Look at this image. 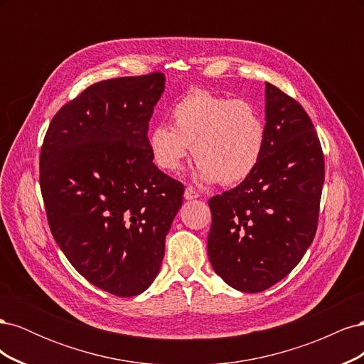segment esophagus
Listing matches in <instances>:
<instances>
[{
  "instance_id": "34e87169",
  "label": "esophagus",
  "mask_w": 364,
  "mask_h": 364,
  "mask_svg": "<svg viewBox=\"0 0 364 364\" xmlns=\"http://www.w3.org/2000/svg\"><path fill=\"white\" fill-rule=\"evenodd\" d=\"M183 196H185L186 200H191V199H197V197H199L200 194H199V191H196L193 186H186Z\"/></svg>"
}]
</instances>
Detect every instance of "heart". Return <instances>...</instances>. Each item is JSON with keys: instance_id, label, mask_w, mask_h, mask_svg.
<instances>
[{"instance_id": "obj_1", "label": "heart", "mask_w": 364, "mask_h": 364, "mask_svg": "<svg viewBox=\"0 0 364 364\" xmlns=\"http://www.w3.org/2000/svg\"><path fill=\"white\" fill-rule=\"evenodd\" d=\"M170 119L171 127L158 124L149 134L151 161L165 173L179 171L191 147L202 181L232 186L257 170L266 150V123L240 98L193 87L173 105Z\"/></svg>"}]
</instances>
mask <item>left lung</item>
<instances>
[{
    "label": "left lung",
    "instance_id": "obj_1",
    "mask_svg": "<svg viewBox=\"0 0 364 364\" xmlns=\"http://www.w3.org/2000/svg\"><path fill=\"white\" fill-rule=\"evenodd\" d=\"M267 142L257 170L209 199L208 257L218 277L240 291L272 287L313 243L325 181V158L299 102L266 83Z\"/></svg>",
    "mask_w": 364,
    "mask_h": 364
}]
</instances>
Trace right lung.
<instances>
[{
  "label": "right lung",
  "mask_w": 364,
  "mask_h": 364,
  "mask_svg": "<svg viewBox=\"0 0 364 364\" xmlns=\"http://www.w3.org/2000/svg\"><path fill=\"white\" fill-rule=\"evenodd\" d=\"M161 71L87 86L53 117L39 156L51 234L85 279L119 297L158 277L183 185L149 150Z\"/></svg>",
  "instance_id": "right-lung-1"
}]
</instances>
